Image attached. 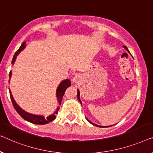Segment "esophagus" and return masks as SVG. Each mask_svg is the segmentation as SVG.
<instances>
[{"label":"esophagus","instance_id":"34e87169","mask_svg":"<svg viewBox=\"0 0 153 153\" xmlns=\"http://www.w3.org/2000/svg\"><path fill=\"white\" fill-rule=\"evenodd\" d=\"M80 79H81L80 76H78V75H76V76H74V77H73L72 81H73V82H74V83H77V82H79V81H80Z\"/></svg>","mask_w":153,"mask_h":153}]
</instances>
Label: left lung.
<instances>
[{
    "label": "left lung",
    "mask_w": 153,
    "mask_h": 153,
    "mask_svg": "<svg viewBox=\"0 0 153 153\" xmlns=\"http://www.w3.org/2000/svg\"><path fill=\"white\" fill-rule=\"evenodd\" d=\"M123 47H124V48H126V51H128V52L129 53H130V51H128V48H127V47L126 46H123ZM77 99H78V100L79 101V102H80V103H81V104H82V102H81V100H80V99H79V90H77ZM87 120H88V121H89V123H91V124H93L94 125V126H97V127H99V128H107V126H98V125H96L95 123H92V122H91V121H90V120H88L87 119Z\"/></svg>",
    "instance_id": "8db88e82"
}]
</instances>
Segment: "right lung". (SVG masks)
Wrapping results in <instances>:
<instances>
[{"label":"right lung","mask_w":153,"mask_h":153,"mask_svg":"<svg viewBox=\"0 0 153 153\" xmlns=\"http://www.w3.org/2000/svg\"><path fill=\"white\" fill-rule=\"evenodd\" d=\"M25 42H23V44L21 45L20 48H19V49H18L16 52L15 53L14 57H13L12 61V64H14L15 60H16L17 55L20 53L21 51H22L23 49L25 48ZM11 76H12V72L10 71L9 74L10 78L11 77ZM71 85V81L69 80V79H64V80L62 81V82L59 84V85L58 86V87L57 89V92H56V96H57L58 102H59V105H61L62 98H63L64 94V93H65L66 89H67L68 87H70ZM9 91H10V98H11V100H12L13 106H14V109H16V111L18 112L19 114L20 115L23 119H25V120H27V121L30 122V123H34V124L44 125V124L48 123L51 121H53V120L56 118V116L55 115V114H57V111L59 110V107H57V110H56L55 114L49 116V117H48L47 118H45L44 117H43V116L35 115V114H30L28 112H27V111H25V110H23V109H21V107H19V105L17 104L16 102H15L14 99V98H13V96L12 95V93H11V91H10V89H9Z\"/></svg>","instance_id":"obj_1"}]
</instances>
